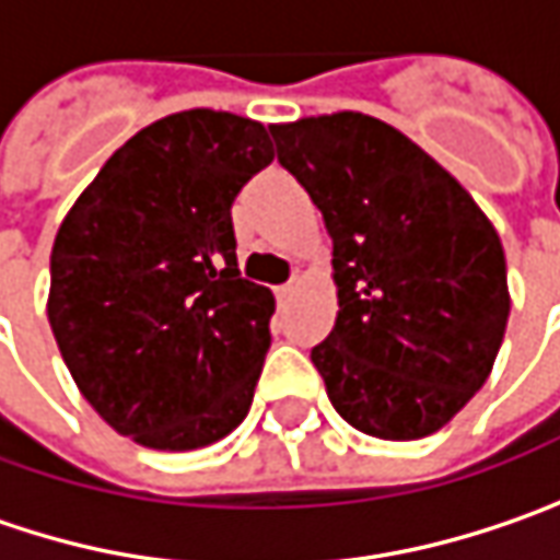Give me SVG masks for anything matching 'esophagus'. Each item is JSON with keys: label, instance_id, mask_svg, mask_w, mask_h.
Here are the masks:
<instances>
[{"label": "esophagus", "instance_id": "obj_1", "mask_svg": "<svg viewBox=\"0 0 560 560\" xmlns=\"http://www.w3.org/2000/svg\"><path fill=\"white\" fill-rule=\"evenodd\" d=\"M291 294H294V281H288V284L276 288V298H279V304H284V301H288Z\"/></svg>", "mask_w": 560, "mask_h": 560}]
</instances>
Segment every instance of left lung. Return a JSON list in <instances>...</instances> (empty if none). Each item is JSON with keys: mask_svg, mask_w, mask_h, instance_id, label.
Wrapping results in <instances>:
<instances>
[{"mask_svg": "<svg viewBox=\"0 0 560 560\" xmlns=\"http://www.w3.org/2000/svg\"><path fill=\"white\" fill-rule=\"evenodd\" d=\"M269 132L332 237L339 316L311 348L332 409L383 441L434 434L481 389L504 342L498 231L431 154L374 116Z\"/></svg>", "mask_w": 560, "mask_h": 560, "instance_id": "left-lung-1", "label": "left lung"}]
</instances>
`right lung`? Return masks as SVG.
<instances>
[{"label":"right lung","mask_w":560,"mask_h":560,"mask_svg":"<svg viewBox=\"0 0 560 560\" xmlns=\"http://www.w3.org/2000/svg\"><path fill=\"white\" fill-rule=\"evenodd\" d=\"M272 158L247 116H164L114 151L59 224L52 336L122 438L196 450L247 418L276 298L241 279L231 206Z\"/></svg>","instance_id":"right-lung-1"}]
</instances>
